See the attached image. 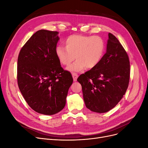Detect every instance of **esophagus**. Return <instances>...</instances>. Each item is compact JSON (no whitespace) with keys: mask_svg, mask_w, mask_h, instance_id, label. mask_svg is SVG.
Here are the masks:
<instances>
[{"mask_svg":"<svg viewBox=\"0 0 148 148\" xmlns=\"http://www.w3.org/2000/svg\"><path fill=\"white\" fill-rule=\"evenodd\" d=\"M72 77H73V81L76 82V81H77V78H78V75L76 73H72Z\"/></svg>","mask_w":148,"mask_h":148,"instance_id":"obj_1","label":"esophagus"}]
</instances>
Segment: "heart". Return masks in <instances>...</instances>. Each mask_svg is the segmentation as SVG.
<instances>
[{
    "label": "heart",
    "instance_id": "b5f03b06",
    "mask_svg": "<svg viewBox=\"0 0 148 148\" xmlns=\"http://www.w3.org/2000/svg\"><path fill=\"white\" fill-rule=\"evenodd\" d=\"M64 44L65 47L56 48V56L65 66L70 65L76 57L77 60L68 68L72 72L95 68L101 61L106 49L104 40L99 36L72 34L65 39Z\"/></svg>",
    "mask_w": 148,
    "mask_h": 148
}]
</instances>
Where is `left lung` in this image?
I'll return each mask as SVG.
<instances>
[{"label": "left lung", "instance_id": "8db88e82", "mask_svg": "<svg viewBox=\"0 0 148 148\" xmlns=\"http://www.w3.org/2000/svg\"><path fill=\"white\" fill-rule=\"evenodd\" d=\"M130 75L127 53L117 38L109 33L106 53L100 63L77 79L87 108L97 113L113 109L127 91Z\"/></svg>", "mask_w": 148, "mask_h": 148}]
</instances>
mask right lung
I'll return each instance as SVG.
<instances>
[{"label":"right lung","mask_w":148,"mask_h":148,"mask_svg":"<svg viewBox=\"0 0 148 148\" xmlns=\"http://www.w3.org/2000/svg\"><path fill=\"white\" fill-rule=\"evenodd\" d=\"M57 31L41 29L33 34L18 57L17 81L26 102L34 111L53 115L64 108L73 78L56 56Z\"/></svg>","instance_id":"obj_1"}]
</instances>
